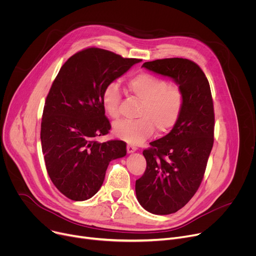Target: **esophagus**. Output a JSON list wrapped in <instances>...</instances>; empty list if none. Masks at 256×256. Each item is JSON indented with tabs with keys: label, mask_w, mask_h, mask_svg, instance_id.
I'll use <instances>...</instances> for the list:
<instances>
[{
	"label": "esophagus",
	"mask_w": 256,
	"mask_h": 256,
	"mask_svg": "<svg viewBox=\"0 0 256 256\" xmlns=\"http://www.w3.org/2000/svg\"><path fill=\"white\" fill-rule=\"evenodd\" d=\"M126 150H128V152L130 154V152H136V150H137V147H136L135 145H134V144H132V143H128V146H126Z\"/></svg>",
	"instance_id": "34e87169"
}]
</instances>
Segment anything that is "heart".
Here are the masks:
<instances>
[{
  "mask_svg": "<svg viewBox=\"0 0 256 256\" xmlns=\"http://www.w3.org/2000/svg\"><path fill=\"white\" fill-rule=\"evenodd\" d=\"M128 87L134 96L142 102L135 120H121L113 126L115 135L130 143L139 144L150 138L156 128L160 132H168L178 124L186 104L180 87L168 85L166 80L150 72L132 76ZM121 91L116 82L106 84L102 93L106 113L119 117Z\"/></svg>",
  "mask_w": 256,
  "mask_h": 256,
  "instance_id": "b5f03b06",
  "label": "heart"
}]
</instances>
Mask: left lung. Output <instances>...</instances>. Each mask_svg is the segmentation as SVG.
<instances>
[{
  "instance_id": "8db88e82",
  "label": "left lung",
  "mask_w": 256,
  "mask_h": 256,
  "mask_svg": "<svg viewBox=\"0 0 256 256\" xmlns=\"http://www.w3.org/2000/svg\"><path fill=\"white\" fill-rule=\"evenodd\" d=\"M142 66L171 78L186 96L178 124L143 150L146 169L136 180L140 204L150 212L169 214L189 202L204 180L214 144L212 98L204 72L191 60L158 59Z\"/></svg>"
}]
</instances>
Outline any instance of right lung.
<instances>
[{
  "label": "right lung",
  "mask_w": 256,
  "mask_h": 256,
  "mask_svg": "<svg viewBox=\"0 0 256 256\" xmlns=\"http://www.w3.org/2000/svg\"><path fill=\"white\" fill-rule=\"evenodd\" d=\"M140 61L88 48L67 60L54 80L44 108L40 139L48 176L67 198L83 201L96 194L109 163L126 154L124 141L96 140L111 130L102 93L106 84Z\"/></svg>",
  "instance_id": "add662e5"
}]
</instances>
